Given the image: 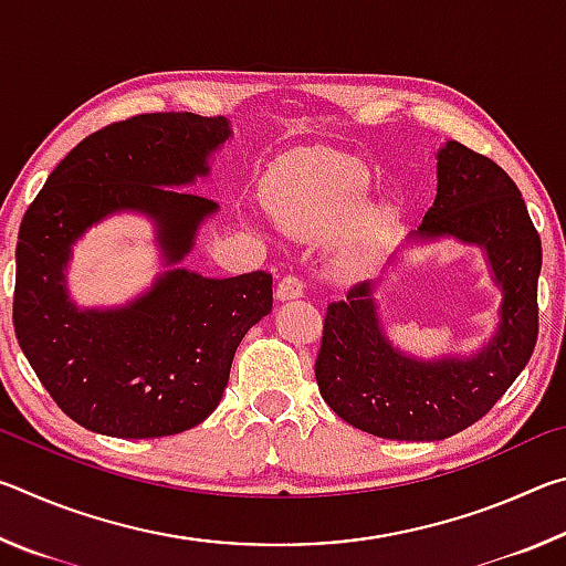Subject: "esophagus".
I'll return each mask as SVG.
<instances>
[{
    "label": "esophagus",
    "instance_id": "1",
    "mask_svg": "<svg viewBox=\"0 0 566 566\" xmlns=\"http://www.w3.org/2000/svg\"><path fill=\"white\" fill-rule=\"evenodd\" d=\"M302 294H304V284H302L300 276H294V274L284 276V280H282L280 284H276V290H274L276 302H290V300H300Z\"/></svg>",
    "mask_w": 566,
    "mask_h": 566
}]
</instances>
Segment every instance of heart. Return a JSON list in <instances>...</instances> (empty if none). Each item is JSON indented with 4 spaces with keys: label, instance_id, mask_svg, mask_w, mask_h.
Here are the masks:
<instances>
[{
    "label": "heart",
    "instance_id": "heart-1",
    "mask_svg": "<svg viewBox=\"0 0 566 566\" xmlns=\"http://www.w3.org/2000/svg\"><path fill=\"white\" fill-rule=\"evenodd\" d=\"M371 177L359 161L300 157L282 167L266 191V209L284 232L296 237L339 234V260L359 266L385 242L395 214L387 205H367Z\"/></svg>",
    "mask_w": 566,
    "mask_h": 566
}]
</instances>
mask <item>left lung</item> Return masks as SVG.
<instances>
[{
  "label": "left lung",
  "mask_w": 566,
  "mask_h": 566,
  "mask_svg": "<svg viewBox=\"0 0 566 566\" xmlns=\"http://www.w3.org/2000/svg\"><path fill=\"white\" fill-rule=\"evenodd\" d=\"M454 239L479 247L500 286V322L469 357L421 359L387 337L375 280L332 302L314 375L347 424L381 439L437 442L482 419L530 361L536 344L542 242L510 175L459 142L437 151V197L407 244ZM395 260L389 256L387 264Z\"/></svg>",
  "instance_id": "1"
}]
</instances>
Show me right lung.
I'll use <instances>...</instances> for the list:
<instances>
[{
	"label": "right lung",
	"mask_w": 566,
	"mask_h": 566,
	"mask_svg": "<svg viewBox=\"0 0 566 566\" xmlns=\"http://www.w3.org/2000/svg\"><path fill=\"white\" fill-rule=\"evenodd\" d=\"M232 139L224 117L139 114L82 139L27 209L17 242L14 332L66 417L97 434L187 432L222 401L234 352L272 312V276L212 280L181 262L219 212L187 187ZM156 224L163 272L119 307H80L65 270L78 239L114 213Z\"/></svg>",
	"instance_id": "right-lung-1"
}]
</instances>
